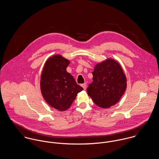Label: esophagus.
Instances as JSON below:
<instances>
[{"instance_id":"34e87169","label":"esophagus","mask_w":159,"mask_h":159,"mask_svg":"<svg viewBox=\"0 0 159 159\" xmlns=\"http://www.w3.org/2000/svg\"><path fill=\"white\" fill-rule=\"evenodd\" d=\"M81 86L83 87V88H84V89H86V88H87V84H82V85H81Z\"/></svg>"}]
</instances>
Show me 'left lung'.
Listing matches in <instances>:
<instances>
[{"instance_id":"1","label":"left lung","mask_w":159,"mask_h":159,"mask_svg":"<svg viewBox=\"0 0 159 159\" xmlns=\"http://www.w3.org/2000/svg\"><path fill=\"white\" fill-rule=\"evenodd\" d=\"M93 82L87 88L88 96L103 108L115 105L127 88L125 75L120 63L112 58L98 63L93 72Z\"/></svg>"}]
</instances>
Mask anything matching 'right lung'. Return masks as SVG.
<instances>
[{
	"label": "right lung",
	"mask_w": 159,
	"mask_h": 159,
	"mask_svg": "<svg viewBox=\"0 0 159 159\" xmlns=\"http://www.w3.org/2000/svg\"><path fill=\"white\" fill-rule=\"evenodd\" d=\"M70 61L60 55H55L46 61L41 73L40 88L46 102L59 111L71 107L83 88L77 84L66 68Z\"/></svg>",
	"instance_id": "right-lung-1"
}]
</instances>
